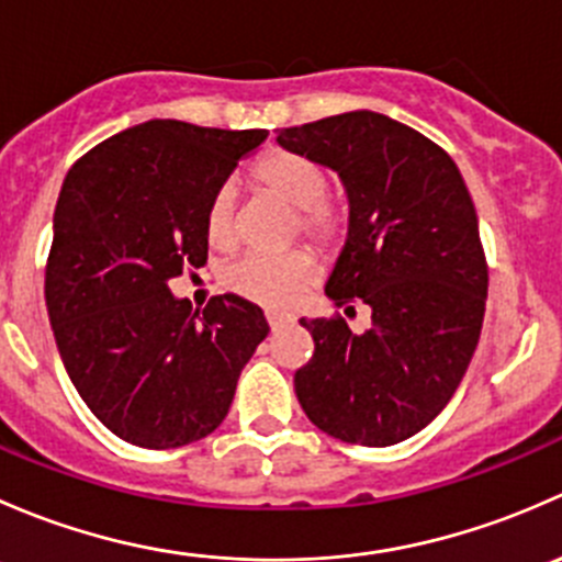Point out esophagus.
Listing matches in <instances>:
<instances>
[{"label":"esophagus","mask_w":562,"mask_h":562,"mask_svg":"<svg viewBox=\"0 0 562 562\" xmlns=\"http://www.w3.org/2000/svg\"><path fill=\"white\" fill-rule=\"evenodd\" d=\"M266 321H269L271 331H277V328L288 326V323H293L291 315H282V313H266Z\"/></svg>","instance_id":"obj_1"}]
</instances>
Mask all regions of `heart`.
<instances>
[{
  "mask_svg": "<svg viewBox=\"0 0 562 562\" xmlns=\"http://www.w3.org/2000/svg\"><path fill=\"white\" fill-rule=\"evenodd\" d=\"M252 181L260 190L280 198L296 212L302 239L323 252H334L348 236L350 209L345 198L328 195V173L315 157L293 149H274L252 166ZM203 228L212 247H231L236 239V192L231 181L220 184L209 198ZM315 280V258L304 249L282 255L249 252L225 269L223 282L228 291L239 293L263 307H293Z\"/></svg>",
  "mask_w": 562,
  "mask_h": 562,
  "instance_id": "obj_1",
  "label": "heart"
}]
</instances>
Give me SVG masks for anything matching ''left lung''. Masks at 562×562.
Segmentation results:
<instances>
[{"mask_svg":"<svg viewBox=\"0 0 562 562\" xmlns=\"http://www.w3.org/2000/svg\"><path fill=\"white\" fill-rule=\"evenodd\" d=\"M277 140L342 179L350 225L326 296L345 313L372 310L364 334L339 315L299 321L315 353L296 370V396L331 438L394 446L449 405L479 345L490 271L470 192L438 144L375 111L285 127Z\"/></svg>","mask_w":562,"mask_h":562,"instance_id":"obj_1","label":"left lung"}]
</instances>
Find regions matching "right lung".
Here are the masks:
<instances>
[{"instance_id":"obj_1","label":"right lung","mask_w":562,"mask_h":562,"mask_svg":"<svg viewBox=\"0 0 562 562\" xmlns=\"http://www.w3.org/2000/svg\"><path fill=\"white\" fill-rule=\"evenodd\" d=\"M266 135L151 119L65 176L45 307L72 386L127 443L160 451L212 435L269 334L247 299L225 293L198 313L168 288L206 263L209 198Z\"/></svg>"}]
</instances>
